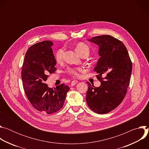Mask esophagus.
Masks as SVG:
<instances>
[{
  "instance_id": "esophagus-1",
  "label": "esophagus",
  "mask_w": 149,
  "mask_h": 149,
  "mask_svg": "<svg viewBox=\"0 0 149 149\" xmlns=\"http://www.w3.org/2000/svg\"><path fill=\"white\" fill-rule=\"evenodd\" d=\"M78 81H77V80H73L72 82H71V86H75V85L76 84H77L78 83Z\"/></svg>"
}]
</instances>
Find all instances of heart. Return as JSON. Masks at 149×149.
<instances>
[{
	"label": "heart",
	"instance_id": "obj_1",
	"mask_svg": "<svg viewBox=\"0 0 149 149\" xmlns=\"http://www.w3.org/2000/svg\"><path fill=\"white\" fill-rule=\"evenodd\" d=\"M76 51L81 55L84 53L89 54L90 48L89 46L84 42H79L78 43L75 48ZM63 48H61L58 49L55 54V59L57 62H60L63 58ZM81 71L79 68H71L67 70V72L74 77H78L79 75V72Z\"/></svg>",
	"mask_w": 149,
	"mask_h": 149
}]
</instances>
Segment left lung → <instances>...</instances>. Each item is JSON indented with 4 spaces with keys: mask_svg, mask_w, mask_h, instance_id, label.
<instances>
[{
    "mask_svg": "<svg viewBox=\"0 0 149 149\" xmlns=\"http://www.w3.org/2000/svg\"><path fill=\"white\" fill-rule=\"evenodd\" d=\"M99 46L100 56L94 68L101 82L99 87L87 82L86 101L93 111L103 114L115 109L124 100L129 87L132 62L124 44L111 35L88 40Z\"/></svg>",
    "mask_w": 149,
    "mask_h": 149,
    "instance_id": "8db88e82",
    "label": "left lung"
}]
</instances>
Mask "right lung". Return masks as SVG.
I'll use <instances>...</instances> for the list:
<instances>
[{
    "instance_id": "obj_1",
    "label": "right lung",
    "mask_w": 149,
    "mask_h": 149,
    "mask_svg": "<svg viewBox=\"0 0 149 149\" xmlns=\"http://www.w3.org/2000/svg\"><path fill=\"white\" fill-rule=\"evenodd\" d=\"M50 40H44L31 46L24 61L22 79L28 100L39 111L51 114L62 108L70 87L61 84L56 88L45 83L48 74L56 70V61Z\"/></svg>"
}]
</instances>
